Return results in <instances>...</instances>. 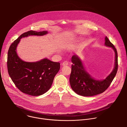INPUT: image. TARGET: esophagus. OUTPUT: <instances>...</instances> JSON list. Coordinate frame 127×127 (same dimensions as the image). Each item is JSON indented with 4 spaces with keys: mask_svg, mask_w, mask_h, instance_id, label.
<instances>
[{
    "mask_svg": "<svg viewBox=\"0 0 127 127\" xmlns=\"http://www.w3.org/2000/svg\"><path fill=\"white\" fill-rule=\"evenodd\" d=\"M68 65V62L67 61H66L63 62V63H62V65L63 66H67Z\"/></svg>",
    "mask_w": 127,
    "mask_h": 127,
    "instance_id": "esophagus-1",
    "label": "esophagus"
}]
</instances>
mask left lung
Masks as SVG:
<instances>
[{"instance_id": "8db88e82", "label": "left lung", "mask_w": 127, "mask_h": 127, "mask_svg": "<svg viewBox=\"0 0 127 127\" xmlns=\"http://www.w3.org/2000/svg\"><path fill=\"white\" fill-rule=\"evenodd\" d=\"M105 45L112 47L115 53V67L112 73L105 79L97 80L94 79L85 70L80 59L76 55L72 57L71 72L70 84L71 88L77 94L84 96H92L103 93L109 87L115 78L118 68V53L114 45L107 37Z\"/></svg>"}]
</instances>
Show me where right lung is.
<instances>
[{
	"instance_id": "obj_1",
	"label": "right lung",
	"mask_w": 127,
	"mask_h": 127,
	"mask_svg": "<svg viewBox=\"0 0 127 127\" xmlns=\"http://www.w3.org/2000/svg\"><path fill=\"white\" fill-rule=\"evenodd\" d=\"M47 33V31H28L22 34L9 47L7 61L8 74L17 88L27 95L39 96L48 92L60 70V64L47 58L36 62H25L18 56L16 47L22 38Z\"/></svg>"
}]
</instances>
